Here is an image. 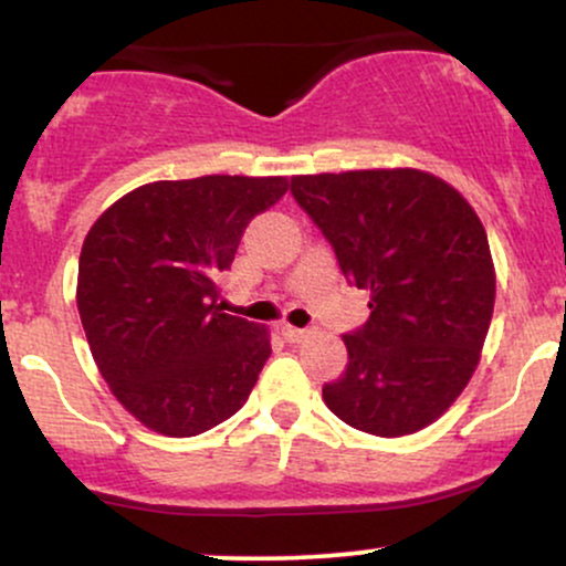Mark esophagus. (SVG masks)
<instances>
[{
    "label": "esophagus",
    "instance_id": "obj_1",
    "mask_svg": "<svg viewBox=\"0 0 566 566\" xmlns=\"http://www.w3.org/2000/svg\"><path fill=\"white\" fill-rule=\"evenodd\" d=\"M282 335L287 343H303L305 337H308V329H301V327H290V324H284L282 327Z\"/></svg>",
    "mask_w": 566,
    "mask_h": 566
}]
</instances>
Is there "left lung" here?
<instances>
[{
	"label": "left lung",
	"mask_w": 566,
	"mask_h": 566,
	"mask_svg": "<svg viewBox=\"0 0 566 566\" xmlns=\"http://www.w3.org/2000/svg\"><path fill=\"white\" fill-rule=\"evenodd\" d=\"M290 193L333 244L369 319L343 335L348 365L322 396L343 423L405 437L439 418L479 365L495 308L482 220L420 170L297 175Z\"/></svg>",
	"instance_id": "1"
}]
</instances>
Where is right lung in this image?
I'll use <instances>...</instances> for the list:
<instances>
[{
	"instance_id": "1",
	"label": "right lung",
	"mask_w": 566,
	"mask_h": 566,
	"mask_svg": "<svg viewBox=\"0 0 566 566\" xmlns=\"http://www.w3.org/2000/svg\"><path fill=\"white\" fill-rule=\"evenodd\" d=\"M284 191L287 178L159 180L108 207L84 239V335L116 399L151 431H210L258 382L269 333L223 314L218 282L250 220Z\"/></svg>"
}]
</instances>
